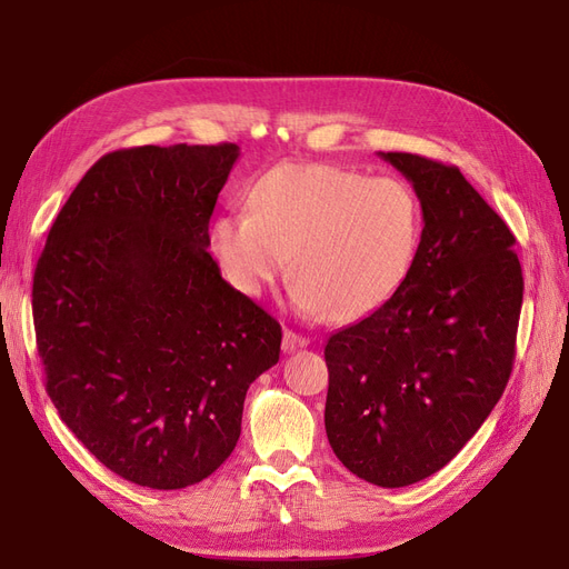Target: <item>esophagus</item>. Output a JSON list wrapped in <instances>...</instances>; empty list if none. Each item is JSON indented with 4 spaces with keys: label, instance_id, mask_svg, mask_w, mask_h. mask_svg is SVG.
<instances>
[{
    "label": "esophagus",
    "instance_id": "34e87169",
    "mask_svg": "<svg viewBox=\"0 0 569 569\" xmlns=\"http://www.w3.org/2000/svg\"><path fill=\"white\" fill-rule=\"evenodd\" d=\"M303 347H308V339L306 337L291 332V330H284V337H282V351L284 353H295V351H299Z\"/></svg>",
    "mask_w": 569,
    "mask_h": 569
}]
</instances>
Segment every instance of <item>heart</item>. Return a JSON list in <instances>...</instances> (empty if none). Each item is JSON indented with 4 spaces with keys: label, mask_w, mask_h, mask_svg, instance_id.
Listing matches in <instances>:
<instances>
[{
    "label": "heart",
    "mask_w": 569,
    "mask_h": 569,
    "mask_svg": "<svg viewBox=\"0 0 569 569\" xmlns=\"http://www.w3.org/2000/svg\"><path fill=\"white\" fill-rule=\"evenodd\" d=\"M251 213L220 216L213 251L249 297L282 278L289 259L301 311L349 322L403 284L420 247V203L393 178L332 163H282L258 180Z\"/></svg>",
    "instance_id": "obj_1"
}]
</instances>
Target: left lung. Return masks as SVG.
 <instances>
[{"label":"left lung","instance_id":"1","mask_svg":"<svg viewBox=\"0 0 569 569\" xmlns=\"http://www.w3.org/2000/svg\"><path fill=\"white\" fill-rule=\"evenodd\" d=\"M380 157L410 180L425 228L396 295L327 339L325 429L343 468L399 489L451 462L501 399L525 280L510 228L456 166Z\"/></svg>","mask_w":569,"mask_h":569}]
</instances>
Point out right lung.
I'll use <instances>...</instances> for the list:
<instances>
[{
  "label": "right lung",
  "mask_w": 569,
  "mask_h": 569,
  "mask_svg": "<svg viewBox=\"0 0 569 569\" xmlns=\"http://www.w3.org/2000/svg\"><path fill=\"white\" fill-rule=\"evenodd\" d=\"M237 144L118 149L68 197L32 278L51 403L132 485L184 489L242 432L247 389L282 327L206 251Z\"/></svg>",
  "instance_id": "1"
}]
</instances>
